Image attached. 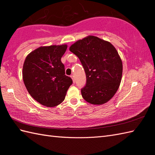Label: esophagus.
Listing matches in <instances>:
<instances>
[{
  "label": "esophagus",
  "instance_id": "1",
  "mask_svg": "<svg viewBox=\"0 0 155 155\" xmlns=\"http://www.w3.org/2000/svg\"><path fill=\"white\" fill-rule=\"evenodd\" d=\"M71 78L72 79V82H73V83H75V81H74V76L71 75Z\"/></svg>",
  "mask_w": 155,
  "mask_h": 155
}]
</instances>
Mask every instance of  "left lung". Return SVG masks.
<instances>
[{"label":"left lung","instance_id":"8db88e82","mask_svg":"<svg viewBox=\"0 0 155 155\" xmlns=\"http://www.w3.org/2000/svg\"><path fill=\"white\" fill-rule=\"evenodd\" d=\"M69 50L80 59L87 83L81 89L84 99L93 104H103L117 93L123 74V62L110 42L88 36L72 44Z\"/></svg>","mask_w":155,"mask_h":155}]
</instances>
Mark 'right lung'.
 Returning a JSON list of instances; mask_svg holds the SVG:
<instances>
[{"label":"right lung","instance_id":"1","mask_svg":"<svg viewBox=\"0 0 155 155\" xmlns=\"http://www.w3.org/2000/svg\"><path fill=\"white\" fill-rule=\"evenodd\" d=\"M67 48V45L40 47L25 58L22 67L25 85L31 96L44 106L61 104L72 83L65 75L61 62Z\"/></svg>","mask_w":155,"mask_h":155}]
</instances>
